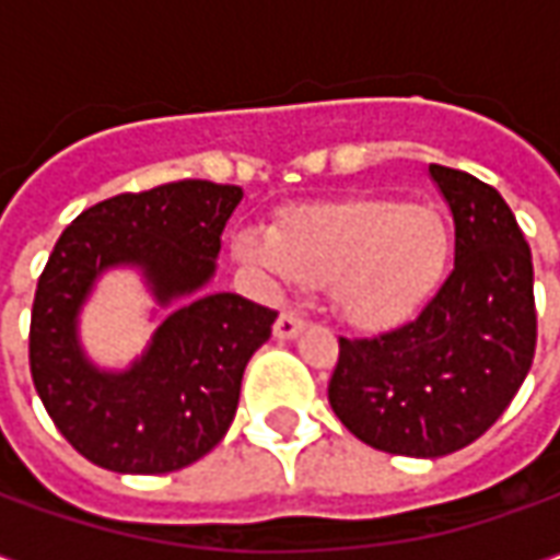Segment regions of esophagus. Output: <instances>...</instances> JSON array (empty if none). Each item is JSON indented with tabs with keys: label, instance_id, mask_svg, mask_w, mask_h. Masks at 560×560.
I'll use <instances>...</instances> for the list:
<instances>
[{
	"label": "esophagus",
	"instance_id": "esophagus-1",
	"mask_svg": "<svg viewBox=\"0 0 560 560\" xmlns=\"http://www.w3.org/2000/svg\"><path fill=\"white\" fill-rule=\"evenodd\" d=\"M305 329V320L296 312H281L279 320H276V336L279 339H293V336H300Z\"/></svg>",
	"mask_w": 560,
	"mask_h": 560
}]
</instances>
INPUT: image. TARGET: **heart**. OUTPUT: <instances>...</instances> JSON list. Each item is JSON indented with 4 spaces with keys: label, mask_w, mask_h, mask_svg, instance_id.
Returning <instances> with one entry per match:
<instances>
[{
    "label": "heart",
    "mask_w": 560,
    "mask_h": 560,
    "mask_svg": "<svg viewBox=\"0 0 560 560\" xmlns=\"http://www.w3.org/2000/svg\"><path fill=\"white\" fill-rule=\"evenodd\" d=\"M236 257L308 288L360 329H389L420 312L444 281L453 231L441 209L393 197H348L291 209L272 233L243 231Z\"/></svg>",
    "instance_id": "1"
}]
</instances>
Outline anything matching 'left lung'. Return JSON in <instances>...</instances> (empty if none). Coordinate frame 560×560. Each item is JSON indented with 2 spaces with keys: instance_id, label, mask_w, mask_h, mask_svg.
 Listing matches in <instances>:
<instances>
[{
  "instance_id": "obj_1",
  "label": "left lung",
  "mask_w": 560,
  "mask_h": 560,
  "mask_svg": "<svg viewBox=\"0 0 560 560\" xmlns=\"http://www.w3.org/2000/svg\"><path fill=\"white\" fill-rule=\"evenodd\" d=\"M456 221V267L411 324L339 339L329 405L363 444L438 458L474 444L522 387L537 348L534 264L492 185L429 167Z\"/></svg>"
}]
</instances>
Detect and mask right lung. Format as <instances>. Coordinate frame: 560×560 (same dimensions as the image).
I'll return each mask as SVG.
<instances>
[{"label": "right lung", "instance_id": "add662e5", "mask_svg": "<svg viewBox=\"0 0 560 560\" xmlns=\"http://www.w3.org/2000/svg\"><path fill=\"white\" fill-rule=\"evenodd\" d=\"M240 185L179 179L83 209L44 267L32 303L30 369L68 444L116 474H171L228 434L252 353L276 312L236 293H200L212 279L221 231ZM144 267L160 302L197 292L165 318L150 351L122 376L92 370L77 348L79 303L101 269Z\"/></svg>", "mask_w": 560, "mask_h": 560}]
</instances>
